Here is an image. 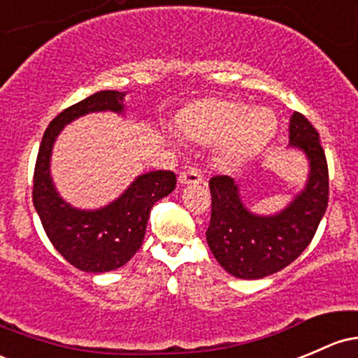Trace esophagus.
<instances>
[{"mask_svg":"<svg viewBox=\"0 0 358 358\" xmlns=\"http://www.w3.org/2000/svg\"><path fill=\"white\" fill-rule=\"evenodd\" d=\"M203 176L198 169H189V171L182 172L179 176V184L180 186H189V184H201Z\"/></svg>","mask_w":358,"mask_h":358,"instance_id":"34e87169","label":"esophagus"}]
</instances>
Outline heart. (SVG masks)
<instances>
[{
	"instance_id": "b5f03b06",
	"label": "heart",
	"mask_w": 358,
	"mask_h": 358,
	"mask_svg": "<svg viewBox=\"0 0 358 358\" xmlns=\"http://www.w3.org/2000/svg\"><path fill=\"white\" fill-rule=\"evenodd\" d=\"M180 133L196 143L220 142V152L227 160H245L259 152L278 126L270 107L222 99H203L193 102L179 114Z\"/></svg>"
}]
</instances>
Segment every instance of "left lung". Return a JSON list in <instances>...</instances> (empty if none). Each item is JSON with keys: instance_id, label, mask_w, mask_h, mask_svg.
<instances>
[{"instance_id": "1", "label": "left lung", "mask_w": 358, "mask_h": 358, "mask_svg": "<svg viewBox=\"0 0 358 358\" xmlns=\"http://www.w3.org/2000/svg\"><path fill=\"white\" fill-rule=\"evenodd\" d=\"M288 148L306 155V186L283 210L255 213L242 203L241 184L229 176L210 180L211 220L206 242L227 273L242 280H259L283 270L302 255L316 234L328 206V164L319 133L294 113L288 124Z\"/></svg>"}]
</instances>
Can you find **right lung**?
Here are the masks:
<instances>
[{"mask_svg": "<svg viewBox=\"0 0 358 358\" xmlns=\"http://www.w3.org/2000/svg\"><path fill=\"white\" fill-rule=\"evenodd\" d=\"M126 92L102 90L64 109L42 136L34 171V206L49 241L68 263L87 273L124 266L143 244L150 210L176 189V174L152 171L136 179L106 206L76 208L56 189L51 176L52 148L64 126L92 113L124 116Z\"/></svg>", "mask_w": 358, "mask_h": 358, "instance_id": "1", "label": "right lung"}]
</instances>
